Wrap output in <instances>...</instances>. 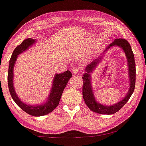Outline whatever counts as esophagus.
Returning a JSON list of instances; mask_svg holds the SVG:
<instances>
[{
	"label": "esophagus",
	"instance_id": "esophagus-1",
	"mask_svg": "<svg viewBox=\"0 0 146 146\" xmlns=\"http://www.w3.org/2000/svg\"><path fill=\"white\" fill-rule=\"evenodd\" d=\"M80 68H78V67H75L73 68V74H78V73L80 72Z\"/></svg>",
	"mask_w": 146,
	"mask_h": 146
}]
</instances>
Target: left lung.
<instances>
[{
	"mask_svg": "<svg viewBox=\"0 0 146 146\" xmlns=\"http://www.w3.org/2000/svg\"><path fill=\"white\" fill-rule=\"evenodd\" d=\"M113 46L120 47L124 51L127 59V64L129 66V89L127 95L124 99L118 103L111 106H105L101 104L95 99L94 94L93 92L92 83H91V73L94 71L98 64L100 62L103 57V54L107 51L108 49ZM86 73L82 75L84 80L82 94L85 103L88 108L92 111L101 114H113L118 111L124 105L127 103L129 99L134 92L135 86V77H136V68H135V62L134 54L131 49V45L124 38H116L107 47L103 53L99 56V57L94 59L92 62L88 64L85 68Z\"/></svg>",
	"mask_w": 146,
	"mask_h": 146,
	"instance_id": "8db88e82",
	"label": "left lung"
}]
</instances>
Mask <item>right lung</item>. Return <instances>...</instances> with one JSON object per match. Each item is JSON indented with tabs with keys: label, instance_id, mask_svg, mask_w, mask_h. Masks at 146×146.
<instances>
[{
	"label": "right lung",
	"instance_id": "add662e5",
	"mask_svg": "<svg viewBox=\"0 0 146 146\" xmlns=\"http://www.w3.org/2000/svg\"><path fill=\"white\" fill-rule=\"evenodd\" d=\"M36 42V39H33L31 38H26L22 41L20 45L15 47L10 58L9 64L7 80L9 90L12 99L15 101V103L23 111L30 115H33V116H41V115H45L50 113L58 105L63 90L66 87L69 79L71 78L72 74L69 71H66L64 73L54 75L51 91L47 96V100L43 103L36 105H32L26 104L25 103L21 101V99L17 96L15 88H14L13 68L18 55L29 50Z\"/></svg>",
	"mask_w": 146,
	"mask_h": 146
}]
</instances>
